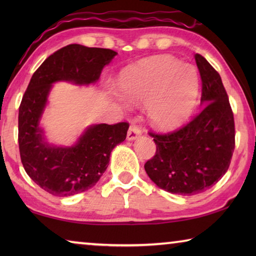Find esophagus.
Returning <instances> with one entry per match:
<instances>
[{
    "label": "esophagus",
    "mask_w": 256,
    "mask_h": 256,
    "mask_svg": "<svg viewBox=\"0 0 256 256\" xmlns=\"http://www.w3.org/2000/svg\"><path fill=\"white\" fill-rule=\"evenodd\" d=\"M141 136V130L138 128L136 125H131L128 131V141H134Z\"/></svg>",
    "instance_id": "obj_1"
}]
</instances>
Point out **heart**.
<instances>
[{
    "label": "heart",
    "mask_w": 256,
    "mask_h": 256,
    "mask_svg": "<svg viewBox=\"0 0 256 256\" xmlns=\"http://www.w3.org/2000/svg\"><path fill=\"white\" fill-rule=\"evenodd\" d=\"M120 89L132 105H146V116L154 126L170 130L192 115L198 102V76L190 64L159 55L125 70L120 78ZM110 94L122 102L116 92Z\"/></svg>",
    "instance_id": "heart-1"
}]
</instances>
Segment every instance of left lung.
<instances>
[{
	"mask_svg": "<svg viewBox=\"0 0 256 256\" xmlns=\"http://www.w3.org/2000/svg\"><path fill=\"white\" fill-rule=\"evenodd\" d=\"M202 82V110L192 122L170 134H154L157 151L144 164L150 180L172 194L194 196L226 174L235 149V123L219 73L194 55Z\"/></svg>",
	"mask_w": 256,
	"mask_h": 256,
	"instance_id": "obj_1",
	"label": "left lung"
}]
</instances>
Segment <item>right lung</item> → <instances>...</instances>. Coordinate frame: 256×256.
Listing matches in <instances>:
<instances>
[{
  "mask_svg": "<svg viewBox=\"0 0 256 256\" xmlns=\"http://www.w3.org/2000/svg\"><path fill=\"white\" fill-rule=\"evenodd\" d=\"M116 55L112 50L71 44L47 58L32 76L19 108L20 157L30 178L52 196H76L96 185L128 130L124 122L94 124L72 146L50 144L40 120L53 84H94Z\"/></svg>",
  "mask_w": 256,
  "mask_h": 256,
  "instance_id": "add662e5",
  "label": "right lung"
}]
</instances>
